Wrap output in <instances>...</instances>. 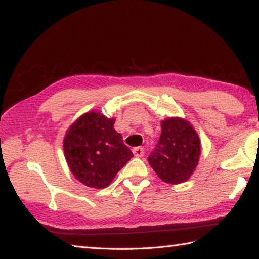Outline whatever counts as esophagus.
I'll list each match as a JSON object with an SVG mask.
<instances>
[{
    "instance_id": "34e87169",
    "label": "esophagus",
    "mask_w": 259,
    "mask_h": 259,
    "mask_svg": "<svg viewBox=\"0 0 259 259\" xmlns=\"http://www.w3.org/2000/svg\"><path fill=\"white\" fill-rule=\"evenodd\" d=\"M133 152H134L135 156H137V157H142L144 155V148L143 147H135Z\"/></svg>"
}]
</instances>
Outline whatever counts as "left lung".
I'll return each instance as SVG.
<instances>
[{
    "mask_svg": "<svg viewBox=\"0 0 259 259\" xmlns=\"http://www.w3.org/2000/svg\"><path fill=\"white\" fill-rule=\"evenodd\" d=\"M161 136L148 162L157 176L168 184L184 183L198 166L201 142L193 125L182 117L161 121Z\"/></svg>",
    "mask_w": 259,
    "mask_h": 259,
    "instance_id": "8db88e82",
    "label": "left lung"
}]
</instances>
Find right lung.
I'll return each mask as SVG.
<instances>
[{
  "label": "right lung",
  "instance_id": "right-lung-1",
  "mask_svg": "<svg viewBox=\"0 0 259 259\" xmlns=\"http://www.w3.org/2000/svg\"><path fill=\"white\" fill-rule=\"evenodd\" d=\"M115 119L87 112L64 137V155L73 176L91 188H105L134 156L114 129Z\"/></svg>",
  "mask_w": 259,
  "mask_h": 259
}]
</instances>
